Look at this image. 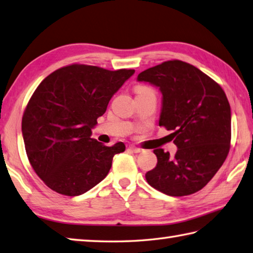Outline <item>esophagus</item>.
Here are the masks:
<instances>
[{"mask_svg": "<svg viewBox=\"0 0 253 253\" xmlns=\"http://www.w3.org/2000/svg\"><path fill=\"white\" fill-rule=\"evenodd\" d=\"M129 150H131L132 153H135V154H139L142 151V149L138 148V147H136V146H132V145L129 146Z\"/></svg>", "mask_w": 253, "mask_h": 253, "instance_id": "esophagus-1", "label": "esophagus"}]
</instances>
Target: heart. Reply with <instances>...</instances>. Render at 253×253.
<instances>
[{
  "label": "heart",
  "mask_w": 253,
  "mask_h": 253,
  "mask_svg": "<svg viewBox=\"0 0 253 253\" xmlns=\"http://www.w3.org/2000/svg\"><path fill=\"white\" fill-rule=\"evenodd\" d=\"M148 90H150V89L147 88V87H142V86L137 87V89H136V91H137V93H138V94L144 93V91H148Z\"/></svg>",
  "instance_id": "heart-1"
}]
</instances>
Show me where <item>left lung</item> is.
<instances>
[{"label":"left lung","mask_w":253,"mask_h":253,"mask_svg":"<svg viewBox=\"0 0 253 253\" xmlns=\"http://www.w3.org/2000/svg\"><path fill=\"white\" fill-rule=\"evenodd\" d=\"M162 93L159 126L172 130L173 157L155 149L156 167L146 173L155 189L171 197L195 194L226 160L231 139V109L223 89L190 64L168 61L137 76Z\"/></svg>","instance_id":"left-lung-1"}]
</instances>
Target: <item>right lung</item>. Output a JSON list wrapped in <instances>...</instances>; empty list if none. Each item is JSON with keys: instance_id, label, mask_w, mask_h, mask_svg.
Here are the masks:
<instances>
[{"instance_id": "add662e5", "label": "right lung", "mask_w": 253, "mask_h": 253, "mask_svg": "<svg viewBox=\"0 0 253 253\" xmlns=\"http://www.w3.org/2000/svg\"><path fill=\"white\" fill-rule=\"evenodd\" d=\"M134 73L74 64L39 85L23 115L22 134L32 167L50 189L80 196L107 176L125 144L104 146L91 138V129Z\"/></svg>"}]
</instances>
